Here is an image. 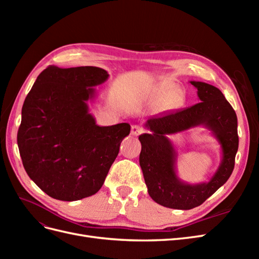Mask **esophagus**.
<instances>
[{
  "label": "esophagus",
  "instance_id": "34e87169",
  "mask_svg": "<svg viewBox=\"0 0 259 259\" xmlns=\"http://www.w3.org/2000/svg\"><path fill=\"white\" fill-rule=\"evenodd\" d=\"M145 132V128L140 126V125H133L132 126V131H131V134L134 135V136H138L140 134H143V133Z\"/></svg>",
  "mask_w": 259,
  "mask_h": 259
}]
</instances>
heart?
I'll use <instances>...</instances> for the list:
<instances>
[{"label":"heart","instance_id":"1","mask_svg":"<svg viewBox=\"0 0 259 259\" xmlns=\"http://www.w3.org/2000/svg\"><path fill=\"white\" fill-rule=\"evenodd\" d=\"M161 95L162 96L159 101V107L161 109L173 108L175 106H178L183 100L180 93L176 90L174 84L170 82H163L158 86V88H155L152 94V97H160Z\"/></svg>","mask_w":259,"mask_h":259}]
</instances>
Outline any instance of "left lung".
<instances>
[{
  "mask_svg": "<svg viewBox=\"0 0 259 259\" xmlns=\"http://www.w3.org/2000/svg\"><path fill=\"white\" fill-rule=\"evenodd\" d=\"M198 90L200 103L189 108L148 119L145 126L151 134L139 136L142 151L139 164L148 193L158 204L175 209H191L201 205L229 179L239 147L236 111L215 86L191 81ZM203 124L215 135L222 146L223 159L207 183L185 184L176 175L177 155L166 135Z\"/></svg>",
  "mask_w": 259,
  "mask_h": 259,
  "instance_id": "1",
  "label": "left lung"
}]
</instances>
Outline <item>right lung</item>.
Segmentation results:
<instances>
[{
	"label": "right lung",
	"instance_id": "1",
	"mask_svg": "<svg viewBox=\"0 0 259 259\" xmlns=\"http://www.w3.org/2000/svg\"><path fill=\"white\" fill-rule=\"evenodd\" d=\"M108 76L98 67L50 66L25 99L17 134L23 167L54 199L77 201L95 194L130 134L128 123L99 126L89 112L94 86Z\"/></svg>",
	"mask_w": 259,
	"mask_h": 259
}]
</instances>
